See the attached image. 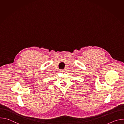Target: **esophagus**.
I'll return each mask as SVG.
<instances>
[{
  "mask_svg": "<svg viewBox=\"0 0 124 124\" xmlns=\"http://www.w3.org/2000/svg\"><path fill=\"white\" fill-rule=\"evenodd\" d=\"M61 72H63V70H61Z\"/></svg>",
  "mask_w": 124,
  "mask_h": 124,
  "instance_id": "34e87169",
  "label": "esophagus"
}]
</instances>
